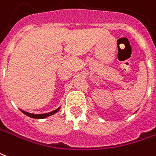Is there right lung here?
I'll list each match as a JSON object with an SVG mask.
<instances>
[{"mask_svg":"<svg viewBox=\"0 0 156 156\" xmlns=\"http://www.w3.org/2000/svg\"><path fill=\"white\" fill-rule=\"evenodd\" d=\"M59 108L60 107H58L57 108L56 110L53 111V112H48V113H44V114H33V113H29V112H24V111L21 110L23 113L25 114L26 116H30V117H32V118H36V119H42V118H45L47 116H49L53 115V114H55L59 110Z\"/></svg>","mask_w":156,"mask_h":156,"instance_id":"add662e5","label":"right lung"}]
</instances>
